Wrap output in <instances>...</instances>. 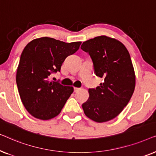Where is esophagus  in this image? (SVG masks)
<instances>
[{
    "label": "esophagus",
    "mask_w": 156,
    "mask_h": 156,
    "mask_svg": "<svg viewBox=\"0 0 156 156\" xmlns=\"http://www.w3.org/2000/svg\"><path fill=\"white\" fill-rule=\"evenodd\" d=\"M80 88H77V87H74V92H76V91H78L79 90H80Z\"/></svg>",
    "instance_id": "1"
}]
</instances>
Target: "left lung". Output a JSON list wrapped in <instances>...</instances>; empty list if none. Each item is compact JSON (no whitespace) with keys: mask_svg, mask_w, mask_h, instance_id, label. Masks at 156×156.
<instances>
[{"mask_svg":"<svg viewBox=\"0 0 156 156\" xmlns=\"http://www.w3.org/2000/svg\"><path fill=\"white\" fill-rule=\"evenodd\" d=\"M81 49L91 57L96 75L104 82L89 89L82 104L86 116L98 123L116 117L127 105L135 89L136 76L129 51L114 38L102 35L84 42Z\"/></svg>","mask_w":156,"mask_h":156,"instance_id":"obj_1","label":"left lung"}]
</instances>
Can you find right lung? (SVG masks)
I'll list each match as a JSON object with an SVG mask.
<instances>
[{
    "label": "right lung",
    "instance_id": "right-lung-1",
    "mask_svg": "<svg viewBox=\"0 0 156 156\" xmlns=\"http://www.w3.org/2000/svg\"><path fill=\"white\" fill-rule=\"evenodd\" d=\"M82 42H67L43 37L32 40L20 55L16 83L21 101L32 116L41 120L57 116L73 93L72 87L50 81L60 72L67 56L78 50Z\"/></svg>",
    "mask_w": 156,
    "mask_h": 156
}]
</instances>
